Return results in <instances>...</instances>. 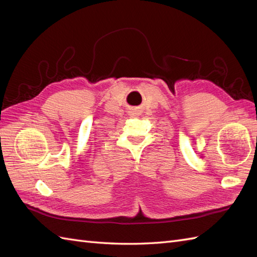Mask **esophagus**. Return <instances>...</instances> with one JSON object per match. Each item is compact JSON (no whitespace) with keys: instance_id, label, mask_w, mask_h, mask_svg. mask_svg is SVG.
<instances>
[{"instance_id":"esophagus-1","label":"esophagus","mask_w":257,"mask_h":257,"mask_svg":"<svg viewBox=\"0 0 257 257\" xmlns=\"http://www.w3.org/2000/svg\"><path fill=\"white\" fill-rule=\"evenodd\" d=\"M137 114H138V110H137V108H133V109H131V110L129 111V115H130V116H133V117H134V116H136Z\"/></svg>"}]
</instances>
